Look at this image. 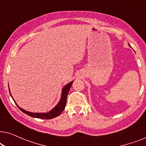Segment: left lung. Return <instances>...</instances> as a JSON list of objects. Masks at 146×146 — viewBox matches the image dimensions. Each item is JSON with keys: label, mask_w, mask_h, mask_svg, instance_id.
I'll return each mask as SVG.
<instances>
[{"label": "left lung", "mask_w": 146, "mask_h": 146, "mask_svg": "<svg viewBox=\"0 0 146 146\" xmlns=\"http://www.w3.org/2000/svg\"><path fill=\"white\" fill-rule=\"evenodd\" d=\"M129 46H130V45H129Z\"/></svg>", "instance_id": "1"}]
</instances>
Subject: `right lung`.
Returning <instances> with one entry per match:
<instances>
[{"label":"right lung","instance_id":"right-lung-1","mask_svg":"<svg viewBox=\"0 0 146 146\" xmlns=\"http://www.w3.org/2000/svg\"><path fill=\"white\" fill-rule=\"evenodd\" d=\"M73 82L74 81L70 82L66 85L64 87H63L62 90V95H61V98H60V100L59 102L57 104V105L54 108H52L50 111L46 113H34V112H31V111H28L27 110H25L21 108H20L19 106H18L17 104L16 103V102L15 101V100L13 99V98L11 94V92H10V89H9V92H10V94L12 98H13L14 102H15L16 105L19 107V108L23 112L33 117H36V118H40V119H52L54 117H57L60 115L62 111L64 110V109L65 108L66 104L68 94L69 92V90L70 89V87L72 84Z\"/></svg>","mask_w":146,"mask_h":146}]
</instances>
